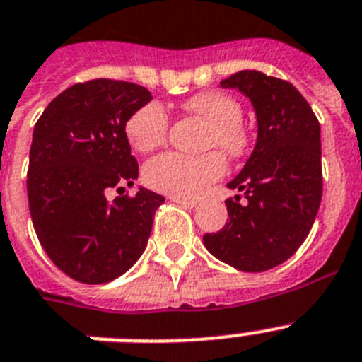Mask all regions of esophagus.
Instances as JSON below:
<instances>
[{"mask_svg": "<svg viewBox=\"0 0 362 362\" xmlns=\"http://www.w3.org/2000/svg\"><path fill=\"white\" fill-rule=\"evenodd\" d=\"M170 199L175 203H179V205L183 206H188V209H194V206L197 205V199H192V197H179V196H170Z\"/></svg>", "mask_w": 362, "mask_h": 362, "instance_id": "esophagus-1", "label": "esophagus"}]
</instances>
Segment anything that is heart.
I'll list each match as a JSON object with an SVG mask.
<instances>
[{
	"instance_id": "heart-1",
	"label": "heart",
	"mask_w": 362,
	"mask_h": 362,
	"mask_svg": "<svg viewBox=\"0 0 362 362\" xmlns=\"http://www.w3.org/2000/svg\"><path fill=\"white\" fill-rule=\"evenodd\" d=\"M185 110L211 124L205 146L218 148L228 157H240L247 150L249 137L242 120V107L234 98L219 91H202L185 100ZM168 113L159 102L139 107L126 122V137L137 151H151L160 146L168 135ZM225 159L219 151L203 156H183L166 151L146 163L144 183L168 196L197 197L225 174Z\"/></svg>"
}]
</instances>
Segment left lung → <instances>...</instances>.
Masks as SVG:
<instances>
[{
	"mask_svg": "<svg viewBox=\"0 0 362 362\" xmlns=\"http://www.w3.org/2000/svg\"><path fill=\"white\" fill-rule=\"evenodd\" d=\"M242 91L256 111L258 139L228 188L247 203L227 199L228 219L203 243L218 260L245 273L273 269L291 258L310 234L322 199L320 126L300 91L260 71L221 80Z\"/></svg>",
	"mask_w": 362,
	"mask_h": 362,
	"instance_id": "1",
	"label": "left lung"
}]
</instances>
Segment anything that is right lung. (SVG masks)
I'll use <instances>...</instances> for the list:
<instances>
[{
	"label": "right lung",
	"instance_id": "obj_1",
	"mask_svg": "<svg viewBox=\"0 0 362 362\" xmlns=\"http://www.w3.org/2000/svg\"><path fill=\"white\" fill-rule=\"evenodd\" d=\"M151 100L143 86L97 78L78 82L49 102L34 126L27 196L43 251L76 282L115 280L143 255L165 197L139 188L126 122ZM121 194L110 204L105 192Z\"/></svg>",
	"mask_w": 362,
	"mask_h": 362
}]
</instances>
